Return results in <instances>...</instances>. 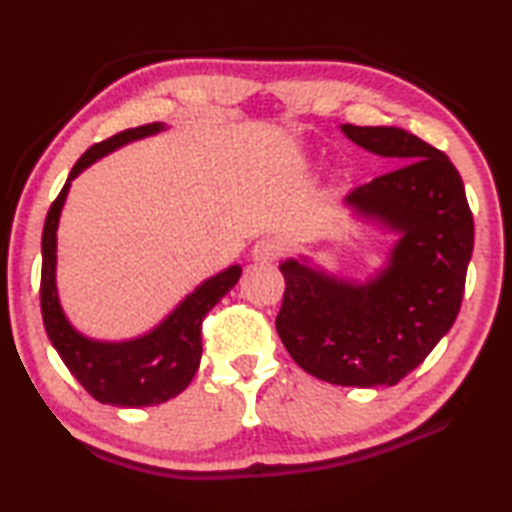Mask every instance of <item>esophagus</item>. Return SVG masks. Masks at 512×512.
Instances as JSON below:
<instances>
[{
	"label": "esophagus",
	"instance_id": "1",
	"mask_svg": "<svg viewBox=\"0 0 512 512\" xmlns=\"http://www.w3.org/2000/svg\"><path fill=\"white\" fill-rule=\"evenodd\" d=\"M282 250H284V244H282L280 239L264 237V239H259L257 244H255L253 259H255L257 264H271V262H275L277 257L282 255Z\"/></svg>",
	"mask_w": 512,
	"mask_h": 512
}]
</instances>
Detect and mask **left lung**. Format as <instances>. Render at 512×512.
I'll use <instances>...</instances> for the list:
<instances>
[{"label": "left lung", "mask_w": 512, "mask_h": 512, "mask_svg": "<svg viewBox=\"0 0 512 512\" xmlns=\"http://www.w3.org/2000/svg\"><path fill=\"white\" fill-rule=\"evenodd\" d=\"M341 133L397 169L343 198L354 221L395 241L363 280L309 255L280 262L287 280L277 334L298 366L336 386H395L452 329L474 248L463 180L443 151L395 126Z\"/></svg>", "instance_id": "obj_1"}]
</instances>
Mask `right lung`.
<instances>
[{
  "instance_id": "add662e5",
  "label": "right lung",
  "mask_w": 512,
  "mask_h": 512,
  "mask_svg": "<svg viewBox=\"0 0 512 512\" xmlns=\"http://www.w3.org/2000/svg\"><path fill=\"white\" fill-rule=\"evenodd\" d=\"M167 124H146L112 135L110 140L90 146L74 164L65 187L49 207L42 230V277L40 305L42 320L51 345L60 354L69 372L94 400L121 409H140L171 400L185 391L201 366L203 341L201 323L216 302L241 277V266L232 264L225 271L207 277L205 282L164 316L158 325L142 336L126 341H99L79 332L60 305L56 266H58V223L67 201L72 180L108 153L144 137L167 131Z\"/></svg>"
}]
</instances>
